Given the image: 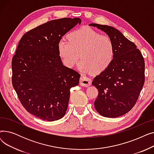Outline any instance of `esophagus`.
Segmentation results:
<instances>
[{
  "label": "esophagus",
  "instance_id": "1",
  "mask_svg": "<svg viewBox=\"0 0 154 154\" xmlns=\"http://www.w3.org/2000/svg\"><path fill=\"white\" fill-rule=\"evenodd\" d=\"M80 84L81 86L87 87L88 86L91 85L92 80L90 78L81 76V77H80Z\"/></svg>",
  "mask_w": 154,
  "mask_h": 154
}]
</instances>
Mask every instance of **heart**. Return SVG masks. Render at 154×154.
<instances>
[{"instance_id":"heart-1","label":"heart","mask_w":154,"mask_h":154,"mask_svg":"<svg viewBox=\"0 0 154 154\" xmlns=\"http://www.w3.org/2000/svg\"><path fill=\"white\" fill-rule=\"evenodd\" d=\"M69 40L62 38L58 43L59 55L65 66L72 67L79 55V69L83 72L99 74L112 63L115 47L107 35H102L91 27H84L69 34Z\"/></svg>"}]
</instances>
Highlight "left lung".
<instances>
[{"instance_id":"left-lung-1","label":"left lung","mask_w":154,"mask_h":154,"mask_svg":"<svg viewBox=\"0 0 154 154\" xmlns=\"http://www.w3.org/2000/svg\"><path fill=\"white\" fill-rule=\"evenodd\" d=\"M103 31L112 40L114 57L92 84L99 91L94 106L103 117L116 118L130 111L139 98L145 82V62L136 45L111 26L91 23Z\"/></svg>"}]
</instances>
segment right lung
<instances>
[{"label": "right lung", "instance_id": "1", "mask_svg": "<svg viewBox=\"0 0 154 154\" xmlns=\"http://www.w3.org/2000/svg\"><path fill=\"white\" fill-rule=\"evenodd\" d=\"M80 18L47 22L21 38L12 61V82L23 107L30 114L51 122L66 114L70 89L79 84L80 75L64 66L58 43Z\"/></svg>", "mask_w": 154, "mask_h": 154}]
</instances>
